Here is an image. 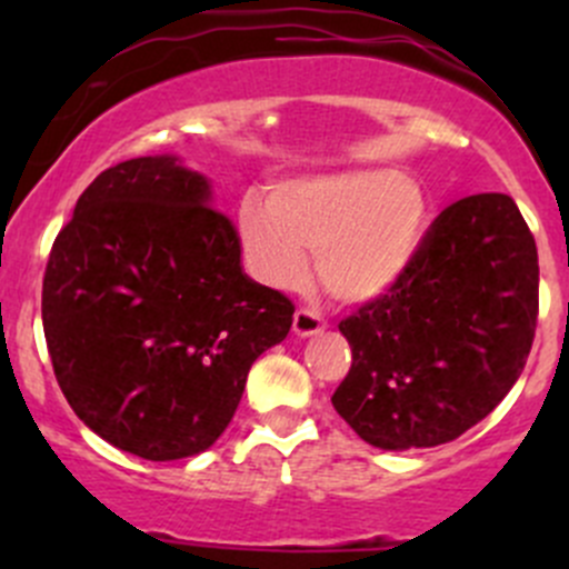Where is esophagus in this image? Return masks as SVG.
Wrapping results in <instances>:
<instances>
[{"label": "esophagus", "mask_w": 569, "mask_h": 569, "mask_svg": "<svg viewBox=\"0 0 569 569\" xmlns=\"http://www.w3.org/2000/svg\"><path fill=\"white\" fill-rule=\"evenodd\" d=\"M291 330L300 338L317 336V332L325 330V319H321L317 311H311V308H300V311L295 313V321H291Z\"/></svg>", "instance_id": "34e87169"}]
</instances>
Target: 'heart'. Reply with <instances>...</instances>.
Here are the masks:
<instances>
[{
    "mask_svg": "<svg viewBox=\"0 0 569 569\" xmlns=\"http://www.w3.org/2000/svg\"><path fill=\"white\" fill-rule=\"evenodd\" d=\"M429 228L421 181L391 168H349L278 181L267 200L239 206V244L252 274L272 289H297L317 252L330 297L363 306L405 278Z\"/></svg>",
    "mask_w": 569,
    "mask_h": 569,
    "instance_id": "1",
    "label": "heart"
}]
</instances>
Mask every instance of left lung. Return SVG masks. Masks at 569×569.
<instances>
[{
  "label": "left lung",
  "mask_w": 569,
  "mask_h": 569,
  "mask_svg": "<svg viewBox=\"0 0 569 569\" xmlns=\"http://www.w3.org/2000/svg\"><path fill=\"white\" fill-rule=\"evenodd\" d=\"M537 297V244L515 200H457L432 222L405 278L338 325L352 369L332 407L382 451L460 438L518 382Z\"/></svg>",
  "instance_id": "1"
}]
</instances>
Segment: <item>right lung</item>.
Returning <instances> with one entry per match:
<instances>
[{
  "mask_svg": "<svg viewBox=\"0 0 569 569\" xmlns=\"http://www.w3.org/2000/svg\"><path fill=\"white\" fill-rule=\"evenodd\" d=\"M291 313L248 278L211 181L176 153L96 176L46 263L43 332L68 405L151 462L214 446Z\"/></svg>",
  "mask_w": 569,
  "mask_h": 569,
  "instance_id": "right-lung-1",
  "label": "right lung"
}]
</instances>
